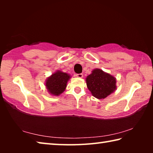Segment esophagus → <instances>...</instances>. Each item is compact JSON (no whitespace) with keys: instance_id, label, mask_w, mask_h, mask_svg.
<instances>
[{"instance_id":"esophagus-1","label":"esophagus","mask_w":153,"mask_h":153,"mask_svg":"<svg viewBox=\"0 0 153 153\" xmlns=\"http://www.w3.org/2000/svg\"><path fill=\"white\" fill-rule=\"evenodd\" d=\"M76 76L77 77H83V74H77L76 75Z\"/></svg>"}]
</instances>
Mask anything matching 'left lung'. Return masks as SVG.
Segmentation results:
<instances>
[{"label":"left lung","instance_id":"8db88e82","mask_svg":"<svg viewBox=\"0 0 153 153\" xmlns=\"http://www.w3.org/2000/svg\"><path fill=\"white\" fill-rule=\"evenodd\" d=\"M115 77L100 69H94L86 77L88 90L94 97L102 99L111 94L116 88Z\"/></svg>","mask_w":153,"mask_h":153}]
</instances>
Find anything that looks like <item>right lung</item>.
Returning a JSON list of instances; mask_svg holds the SVG:
<instances>
[{
	"instance_id": "1",
	"label": "right lung",
	"mask_w": 153,
	"mask_h": 153,
	"mask_svg": "<svg viewBox=\"0 0 153 153\" xmlns=\"http://www.w3.org/2000/svg\"><path fill=\"white\" fill-rule=\"evenodd\" d=\"M70 76L62 71H56L46 80V86L53 95H59L65 89L67 83Z\"/></svg>"
}]
</instances>
